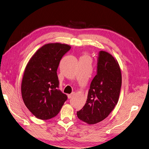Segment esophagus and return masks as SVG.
I'll return each instance as SVG.
<instances>
[{
	"label": "esophagus",
	"instance_id": "obj_1",
	"mask_svg": "<svg viewBox=\"0 0 149 149\" xmlns=\"http://www.w3.org/2000/svg\"><path fill=\"white\" fill-rule=\"evenodd\" d=\"M74 94H75V93L74 92H72V93H70V94H69V95H68V98H71L72 97H73V96L74 95Z\"/></svg>",
	"mask_w": 149,
	"mask_h": 149
}]
</instances>
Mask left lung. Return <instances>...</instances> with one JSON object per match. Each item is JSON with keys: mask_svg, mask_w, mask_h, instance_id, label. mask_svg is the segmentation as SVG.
<instances>
[{"mask_svg": "<svg viewBox=\"0 0 149 149\" xmlns=\"http://www.w3.org/2000/svg\"><path fill=\"white\" fill-rule=\"evenodd\" d=\"M122 83L118 62L108 52L100 51L97 75L90 84L84 107L77 112V117L89 124L103 121L117 104Z\"/></svg>", "mask_w": 149, "mask_h": 149, "instance_id": "1", "label": "left lung"}]
</instances>
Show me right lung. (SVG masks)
<instances>
[{
    "mask_svg": "<svg viewBox=\"0 0 149 149\" xmlns=\"http://www.w3.org/2000/svg\"><path fill=\"white\" fill-rule=\"evenodd\" d=\"M71 47L61 43L42 46L27 64L22 81V96L30 111L37 118L55 117L68 97L58 89L57 75L61 59Z\"/></svg>",
    "mask_w": 149,
    "mask_h": 149,
    "instance_id": "1",
    "label": "right lung"
}]
</instances>
